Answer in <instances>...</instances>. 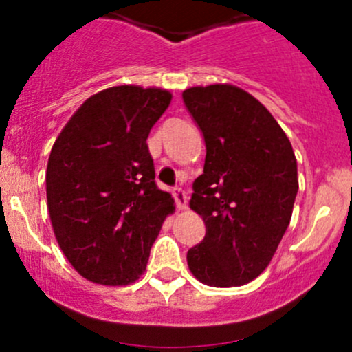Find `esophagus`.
<instances>
[{"mask_svg":"<svg viewBox=\"0 0 352 352\" xmlns=\"http://www.w3.org/2000/svg\"><path fill=\"white\" fill-rule=\"evenodd\" d=\"M173 199H175V204L179 211L187 208V196H186V190L180 189V187H175L173 189Z\"/></svg>","mask_w":352,"mask_h":352,"instance_id":"1","label":"esophagus"}]
</instances>
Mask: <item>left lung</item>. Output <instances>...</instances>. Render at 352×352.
I'll return each instance as SVG.
<instances>
[{
    "instance_id": "obj_1",
    "label": "left lung",
    "mask_w": 352,
    "mask_h": 352,
    "mask_svg": "<svg viewBox=\"0 0 352 352\" xmlns=\"http://www.w3.org/2000/svg\"><path fill=\"white\" fill-rule=\"evenodd\" d=\"M206 143L190 208L206 225L187 252L190 272L214 287L242 286L269 265L298 194L296 158L267 109L233 85L182 94Z\"/></svg>"
}]
</instances>
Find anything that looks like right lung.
I'll return each instance as SVG.
<instances>
[{
  "instance_id": "1",
  "label": "right lung",
  "mask_w": 352,
  "mask_h": 352,
  "mask_svg": "<svg viewBox=\"0 0 352 352\" xmlns=\"http://www.w3.org/2000/svg\"><path fill=\"white\" fill-rule=\"evenodd\" d=\"M170 100L160 88H107L74 112L52 146L49 216L63 254L88 281H136L173 211L172 196L156 187L146 144Z\"/></svg>"
}]
</instances>
